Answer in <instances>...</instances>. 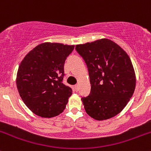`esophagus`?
<instances>
[{
  "mask_svg": "<svg viewBox=\"0 0 151 151\" xmlns=\"http://www.w3.org/2000/svg\"><path fill=\"white\" fill-rule=\"evenodd\" d=\"M74 88H75V90H76V91H78V90H79V85H74Z\"/></svg>",
  "mask_w": 151,
  "mask_h": 151,
  "instance_id": "34e87169",
  "label": "esophagus"
}]
</instances>
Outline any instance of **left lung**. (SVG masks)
Segmentation results:
<instances>
[{"instance_id": "8db88e82", "label": "left lung", "mask_w": 151, "mask_h": 151, "mask_svg": "<svg viewBox=\"0 0 151 151\" xmlns=\"http://www.w3.org/2000/svg\"><path fill=\"white\" fill-rule=\"evenodd\" d=\"M75 49L88 66L91 85L89 96L82 98L85 112L96 121L117 115L128 104L136 86L129 56L108 39L77 45Z\"/></svg>"}]
</instances>
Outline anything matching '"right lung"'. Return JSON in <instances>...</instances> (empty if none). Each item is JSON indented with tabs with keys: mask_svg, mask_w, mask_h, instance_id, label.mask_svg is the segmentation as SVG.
Wrapping results in <instances>:
<instances>
[{
	"mask_svg": "<svg viewBox=\"0 0 151 151\" xmlns=\"http://www.w3.org/2000/svg\"><path fill=\"white\" fill-rule=\"evenodd\" d=\"M74 45L45 42L30 50L21 62L17 87L30 110L50 118L63 112L72 90L63 83L64 63Z\"/></svg>",
	"mask_w": 151,
	"mask_h": 151,
	"instance_id": "1",
	"label": "right lung"
}]
</instances>
